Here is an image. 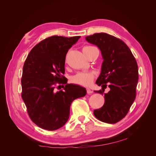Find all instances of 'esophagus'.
<instances>
[{
    "instance_id": "34e87169",
    "label": "esophagus",
    "mask_w": 156,
    "mask_h": 156,
    "mask_svg": "<svg viewBox=\"0 0 156 156\" xmlns=\"http://www.w3.org/2000/svg\"><path fill=\"white\" fill-rule=\"evenodd\" d=\"M87 92L88 94H91L93 93V91H92L91 89L87 88Z\"/></svg>"
}]
</instances>
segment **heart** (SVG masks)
Segmentation results:
<instances>
[{
  "label": "heart",
  "instance_id": "b5f03b06",
  "mask_svg": "<svg viewBox=\"0 0 156 156\" xmlns=\"http://www.w3.org/2000/svg\"><path fill=\"white\" fill-rule=\"evenodd\" d=\"M89 46L84 47V48H88ZM95 74L94 72H79L72 77V82L75 84H80L83 86H89L91 84L94 78Z\"/></svg>",
  "mask_w": 156,
  "mask_h": 156
}]
</instances>
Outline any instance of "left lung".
<instances>
[{
	"label": "left lung",
	"instance_id": "left-lung-1",
	"mask_svg": "<svg viewBox=\"0 0 156 156\" xmlns=\"http://www.w3.org/2000/svg\"><path fill=\"white\" fill-rule=\"evenodd\" d=\"M85 39L98 47L103 58L101 72L96 82L102 88L94 92L105 95V104L94 110V114L102 122L116 123L125 117L135 100L138 82L137 62L128 46L114 36L97 33ZM107 83L110 90L105 94Z\"/></svg>",
	"mask_w": 156,
	"mask_h": 156
}]
</instances>
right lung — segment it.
Masks as SVG:
<instances>
[{"mask_svg": "<svg viewBox=\"0 0 156 156\" xmlns=\"http://www.w3.org/2000/svg\"><path fill=\"white\" fill-rule=\"evenodd\" d=\"M80 38L49 37L37 44L26 58L21 96L31 120L42 129L54 131L64 126L69 117L72 102L87 94L83 87L67 84V79L62 76L66 54ZM57 83L66 86L56 91Z\"/></svg>", "mask_w": 156, "mask_h": 156, "instance_id": "1", "label": "right lung"}]
</instances>
